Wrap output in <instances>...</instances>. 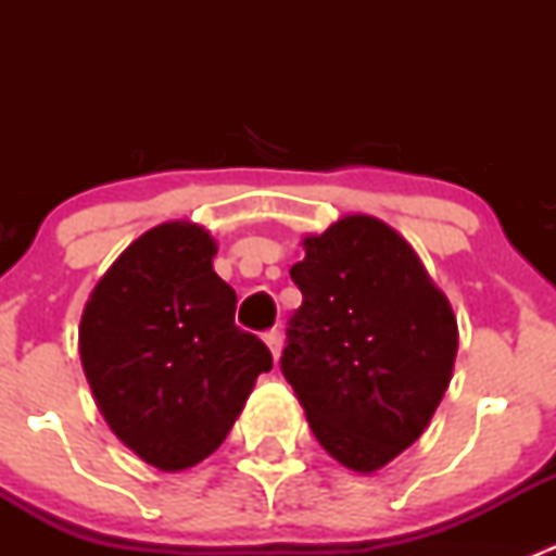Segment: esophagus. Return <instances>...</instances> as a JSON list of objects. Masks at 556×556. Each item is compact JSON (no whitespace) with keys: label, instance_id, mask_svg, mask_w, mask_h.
<instances>
[{"label":"esophagus","instance_id":"34e87169","mask_svg":"<svg viewBox=\"0 0 556 556\" xmlns=\"http://www.w3.org/2000/svg\"><path fill=\"white\" fill-rule=\"evenodd\" d=\"M263 341H266V346L271 350L274 361H279V352H282V333H279V330H268V333L263 336Z\"/></svg>","mask_w":556,"mask_h":556}]
</instances>
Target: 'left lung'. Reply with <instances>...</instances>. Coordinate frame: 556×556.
Segmentation results:
<instances>
[{
    "label": "left lung",
    "instance_id": "8db88e82",
    "mask_svg": "<svg viewBox=\"0 0 556 556\" xmlns=\"http://www.w3.org/2000/svg\"><path fill=\"white\" fill-rule=\"evenodd\" d=\"M282 374L314 439L377 473L433 419L457 357V317L414 247L379 217L344 215L301 239Z\"/></svg>",
    "mask_w": 556,
    "mask_h": 556
}]
</instances>
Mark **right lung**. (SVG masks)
Here are the masks:
<instances>
[{"label": "right lung", "mask_w": 556, "mask_h": 556, "mask_svg": "<svg viewBox=\"0 0 556 556\" xmlns=\"http://www.w3.org/2000/svg\"><path fill=\"white\" fill-rule=\"evenodd\" d=\"M204 226L172 220L134 239L80 319V361L112 433L177 473L226 441L271 352L233 325L237 293L215 274Z\"/></svg>", "instance_id": "1"}]
</instances>
